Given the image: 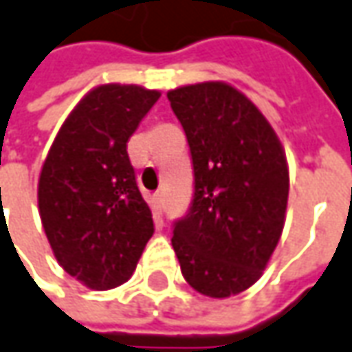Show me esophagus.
<instances>
[{"instance_id": "34e87169", "label": "esophagus", "mask_w": 352, "mask_h": 352, "mask_svg": "<svg viewBox=\"0 0 352 352\" xmlns=\"http://www.w3.org/2000/svg\"><path fill=\"white\" fill-rule=\"evenodd\" d=\"M164 206H166V195L160 190V192H156V195L152 196V208H154L156 212H162Z\"/></svg>"}]
</instances>
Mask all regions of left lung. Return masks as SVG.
Returning a JSON list of instances; mask_svg holds the SVG:
<instances>
[{"mask_svg": "<svg viewBox=\"0 0 352 352\" xmlns=\"http://www.w3.org/2000/svg\"><path fill=\"white\" fill-rule=\"evenodd\" d=\"M195 167L190 212L171 245L186 283L227 298L262 277L283 233L289 198L285 150L256 104L223 80L167 92Z\"/></svg>", "mask_w": 352, "mask_h": 352, "instance_id": "8db88e82", "label": "left lung"}]
</instances>
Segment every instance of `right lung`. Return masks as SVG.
<instances>
[{
    "instance_id": "1",
    "label": "right lung",
    "mask_w": 352,
    "mask_h": 352,
    "mask_svg": "<svg viewBox=\"0 0 352 352\" xmlns=\"http://www.w3.org/2000/svg\"><path fill=\"white\" fill-rule=\"evenodd\" d=\"M162 96L138 85H98L67 116L38 179V212L52 252L92 289L123 285L154 233L126 140Z\"/></svg>"
}]
</instances>
